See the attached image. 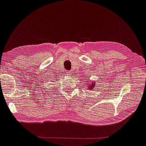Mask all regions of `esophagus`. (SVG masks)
Masks as SVG:
<instances>
[{
    "label": "esophagus",
    "instance_id": "esophagus-1",
    "mask_svg": "<svg viewBox=\"0 0 146 146\" xmlns=\"http://www.w3.org/2000/svg\"><path fill=\"white\" fill-rule=\"evenodd\" d=\"M66 75H68V76H70L71 75V72H70V71H66Z\"/></svg>",
    "mask_w": 146,
    "mask_h": 146
}]
</instances>
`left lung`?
Instances as JSON below:
<instances>
[{"instance_id": "1", "label": "left lung", "mask_w": 146, "mask_h": 146, "mask_svg": "<svg viewBox=\"0 0 146 146\" xmlns=\"http://www.w3.org/2000/svg\"><path fill=\"white\" fill-rule=\"evenodd\" d=\"M96 83L95 82H92V84H89L88 85V84H87L88 85H89V86H88V89H90V90H92V89H94V86H95V84Z\"/></svg>"}]
</instances>
